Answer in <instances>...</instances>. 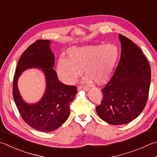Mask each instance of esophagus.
<instances>
[{"label":"esophagus","instance_id":"esophagus-1","mask_svg":"<svg viewBox=\"0 0 157 157\" xmlns=\"http://www.w3.org/2000/svg\"><path fill=\"white\" fill-rule=\"evenodd\" d=\"M89 88L87 86H79L78 87V90H84L85 91H87L88 90Z\"/></svg>","mask_w":157,"mask_h":157}]
</instances>
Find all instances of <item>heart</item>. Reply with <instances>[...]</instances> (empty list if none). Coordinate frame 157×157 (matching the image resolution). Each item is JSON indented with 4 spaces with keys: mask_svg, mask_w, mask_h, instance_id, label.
<instances>
[{
    "mask_svg": "<svg viewBox=\"0 0 157 157\" xmlns=\"http://www.w3.org/2000/svg\"><path fill=\"white\" fill-rule=\"evenodd\" d=\"M67 58H60L57 63V72L66 84H72L84 69L86 81L92 79L103 84L112 76L118 57V48L112 44L88 45L71 48Z\"/></svg>",
    "mask_w": 157,
    "mask_h": 157,
    "instance_id": "1",
    "label": "heart"
}]
</instances>
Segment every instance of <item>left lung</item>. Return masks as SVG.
<instances>
[{"label": "left lung", "mask_w": 157, "mask_h": 157, "mask_svg": "<svg viewBox=\"0 0 157 157\" xmlns=\"http://www.w3.org/2000/svg\"><path fill=\"white\" fill-rule=\"evenodd\" d=\"M121 56L113 76L101 90L103 97L96 107L99 117L111 124H127L136 118L148 98L151 70L142 51L120 34Z\"/></svg>", "instance_id": "obj_1"}]
</instances>
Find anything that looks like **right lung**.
Segmentation results:
<instances>
[{"label":"right lung","instance_id":"1","mask_svg":"<svg viewBox=\"0 0 157 157\" xmlns=\"http://www.w3.org/2000/svg\"><path fill=\"white\" fill-rule=\"evenodd\" d=\"M49 40L39 39L30 45L18 61L13 82V96L18 111L26 124L36 130L50 132L60 127L68 118L70 103L78 93L75 86L66 85L58 80L53 69L54 55ZM31 67L41 68L46 78V90L41 101L29 105L21 99L17 86L21 73Z\"/></svg>","mask_w":157,"mask_h":157}]
</instances>
